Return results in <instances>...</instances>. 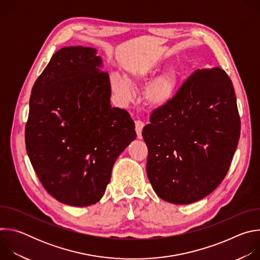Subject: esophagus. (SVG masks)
Returning a JSON list of instances; mask_svg holds the SVG:
<instances>
[{
	"mask_svg": "<svg viewBox=\"0 0 260 260\" xmlns=\"http://www.w3.org/2000/svg\"><path fill=\"white\" fill-rule=\"evenodd\" d=\"M144 122L142 120H136L135 122V129L137 132V135H138V138L139 139H142V131H143V127H144Z\"/></svg>",
	"mask_w": 260,
	"mask_h": 260,
	"instance_id": "esophagus-1",
	"label": "esophagus"
}]
</instances>
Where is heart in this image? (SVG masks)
I'll list each match as a JSON object with an SVG mask.
<instances>
[{
    "mask_svg": "<svg viewBox=\"0 0 260 260\" xmlns=\"http://www.w3.org/2000/svg\"><path fill=\"white\" fill-rule=\"evenodd\" d=\"M149 74H134L131 80L132 82H140L147 81L149 79ZM178 83L177 73L174 70H168L162 73L160 76L154 79L150 85L146 89V100L148 103L153 106H164L168 104L176 90ZM111 85L116 94H118L121 99L128 101L132 96L129 86L127 82L117 74L112 76L111 79Z\"/></svg>",
    "mask_w": 260,
    "mask_h": 260,
    "instance_id": "obj_1",
    "label": "heart"
}]
</instances>
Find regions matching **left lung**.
<instances>
[{
    "instance_id": "1",
    "label": "left lung",
    "mask_w": 260,
    "mask_h": 260,
    "mask_svg": "<svg viewBox=\"0 0 260 260\" xmlns=\"http://www.w3.org/2000/svg\"><path fill=\"white\" fill-rule=\"evenodd\" d=\"M142 135L147 176L166 202L187 205L226 176L241 133L233 82L220 68L198 69L155 110Z\"/></svg>"
}]
</instances>
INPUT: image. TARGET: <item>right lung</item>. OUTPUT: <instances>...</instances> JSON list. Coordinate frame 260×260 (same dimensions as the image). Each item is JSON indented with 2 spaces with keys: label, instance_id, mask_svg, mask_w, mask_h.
Instances as JSON below:
<instances>
[{
  "label": "right lung",
  "instance_id": "add662e5",
  "mask_svg": "<svg viewBox=\"0 0 260 260\" xmlns=\"http://www.w3.org/2000/svg\"><path fill=\"white\" fill-rule=\"evenodd\" d=\"M90 47L56 51L36 80L25 148L46 191L76 207L98 203L119 154L137 137L127 111L110 105L109 74Z\"/></svg>",
  "mask_w": 260,
  "mask_h": 260
}]
</instances>
